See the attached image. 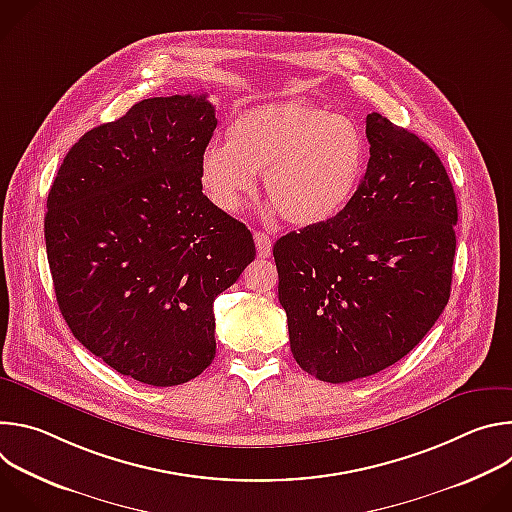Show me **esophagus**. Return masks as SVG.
<instances>
[{"mask_svg": "<svg viewBox=\"0 0 512 512\" xmlns=\"http://www.w3.org/2000/svg\"><path fill=\"white\" fill-rule=\"evenodd\" d=\"M253 239H255L257 255H259L261 259H267V257H271V239H269V235H267V233H261V231H257V233L253 235Z\"/></svg>", "mask_w": 512, "mask_h": 512, "instance_id": "esophagus-1", "label": "esophagus"}]
</instances>
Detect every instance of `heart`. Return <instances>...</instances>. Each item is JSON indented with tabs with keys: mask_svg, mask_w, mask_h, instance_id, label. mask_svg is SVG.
<instances>
[{
	"mask_svg": "<svg viewBox=\"0 0 512 512\" xmlns=\"http://www.w3.org/2000/svg\"><path fill=\"white\" fill-rule=\"evenodd\" d=\"M369 162V141L344 115L287 99L241 111L227 127V145L210 143L198 162L204 196L237 212L261 174L263 192L287 223L332 221L356 196Z\"/></svg>",
	"mask_w": 512,
	"mask_h": 512,
	"instance_id": "heart-1",
	"label": "heart"
}]
</instances>
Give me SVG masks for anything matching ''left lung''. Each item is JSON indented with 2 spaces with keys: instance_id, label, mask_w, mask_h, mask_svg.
Masks as SVG:
<instances>
[{
  "instance_id": "8db88e82",
  "label": "left lung",
  "mask_w": 512,
  "mask_h": 512,
  "mask_svg": "<svg viewBox=\"0 0 512 512\" xmlns=\"http://www.w3.org/2000/svg\"><path fill=\"white\" fill-rule=\"evenodd\" d=\"M371 158L332 221L273 245L300 367L326 383L371 377L411 352L450 300L458 204L429 145L367 115Z\"/></svg>"
}]
</instances>
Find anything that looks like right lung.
Here are the masks:
<instances>
[{"mask_svg":"<svg viewBox=\"0 0 512 512\" xmlns=\"http://www.w3.org/2000/svg\"><path fill=\"white\" fill-rule=\"evenodd\" d=\"M214 129L206 95L143 99L72 145L48 192L62 318L87 350L145 385H182L208 367L214 298L255 259L251 231L198 182Z\"/></svg>","mask_w":512,"mask_h":512,"instance_id":"add662e5","label":"right lung"}]
</instances>
